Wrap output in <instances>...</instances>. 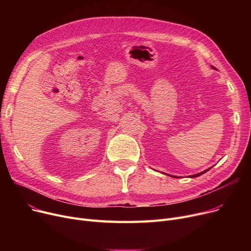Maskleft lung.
I'll use <instances>...</instances> for the list:
<instances>
[{"label":"left lung","mask_w":251,"mask_h":251,"mask_svg":"<svg viewBox=\"0 0 251 251\" xmlns=\"http://www.w3.org/2000/svg\"><path fill=\"white\" fill-rule=\"evenodd\" d=\"M212 68L216 70V68L214 67V66H212ZM209 169H210V168H209ZM209 169H207V170H204V171H203V172H201V173H199V174H195V175H190L189 177H190V178H195V177H199V176H201V175L204 174L205 172H207V171H208ZM170 176H171V175H170ZM171 177H175V178H180V177H177V176H171Z\"/></svg>","instance_id":"left-lung-1"}]
</instances>
